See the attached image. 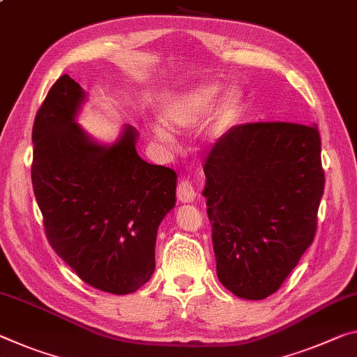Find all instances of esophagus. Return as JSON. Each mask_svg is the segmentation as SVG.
Wrapping results in <instances>:
<instances>
[{
	"label": "esophagus",
	"mask_w": 357,
	"mask_h": 357,
	"mask_svg": "<svg viewBox=\"0 0 357 357\" xmlns=\"http://www.w3.org/2000/svg\"><path fill=\"white\" fill-rule=\"evenodd\" d=\"M178 200L181 203H192L195 200V188L192 185V183L189 179H181L178 184V190H176Z\"/></svg>",
	"instance_id": "1"
}]
</instances>
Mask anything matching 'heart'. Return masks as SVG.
I'll use <instances>...</instances> for the list:
<instances>
[{"instance_id": "1", "label": "heart", "mask_w": 357, "mask_h": 357, "mask_svg": "<svg viewBox=\"0 0 357 357\" xmlns=\"http://www.w3.org/2000/svg\"><path fill=\"white\" fill-rule=\"evenodd\" d=\"M220 92H222V86L214 81L200 82L185 90L167 103L162 112L163 126L173 132H185L199 126L211 111ZM243 107H245V93L240 89L227 90L214 111L211 123L208 127V137L219 139L227 135L240 121ZM163 126L155 127V135L162 139H168L169 135Z\"/></svg>"}]
</instances>
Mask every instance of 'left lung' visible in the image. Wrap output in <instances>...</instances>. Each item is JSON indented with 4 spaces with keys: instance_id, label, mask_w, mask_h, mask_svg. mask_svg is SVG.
Returning <instances> with one entry per match:
<instances>
[{
    "instance_id": "obj_1",
    "label": "left lung",
    "mask_w": 357,
    "mask_h": 357,
    "mask_svg": "<svg viewBox=\"0 0 357 357\" xmlns=\"http://www.w3.org/2000/svg\"><path fill=\"white\" fill-rule=\"evenodd\" d=\"M203 169L218 278L236 297L267 298L314 238L324 192L318 127L236 126Z\"/></svg>"
}]
</instances>
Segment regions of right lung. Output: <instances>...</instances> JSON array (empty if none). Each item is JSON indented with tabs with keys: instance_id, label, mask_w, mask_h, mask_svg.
Returning <instances> with one entry per match:
<instances>
[{
	"instance_id": "add662e5",
	"label": "right lung",
	"mask_w": 357,
	"mask_h": 357,
	"mask_svg": "<svg viewBox=\"0 0 357 357\" xmlns=\"http://www.w3.org/2000/svg\"><path fill=\"white\" fill-rule=\"evenodd\" d=\"M87 93L61 76L33 126V190L47 240L79 278L100 291L132 294L155 270L157 229L176 205L178 174L137 152L123 126L100 143L76 122Z\"/></svg>"
}]
</instances>
